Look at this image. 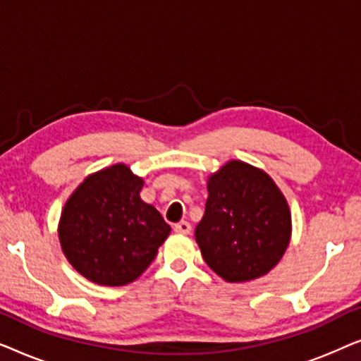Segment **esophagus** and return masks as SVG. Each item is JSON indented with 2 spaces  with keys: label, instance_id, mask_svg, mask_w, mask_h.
Listing matches in <instances>:
<instances>
[{
  "label": "esophagus",
  "instance_id": "1",
  "mask_svg": "<svg viewBox=\"0 0 361 361\" xmlns=\"http://www.w3.org/2000/svg\"><path fill=\"white\" fill-rule=\"evenodd\" d=\"M174 230L177 231V233L189 235V233H190V230H192V226H190L189 221L182 220V221H179V224H176V225H174Z\"/></svg>",
  "mask_w": 361,
  "mask_h": 361
}]
</instances>
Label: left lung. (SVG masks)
<instances>
[{
  "label": "left lung",
  "instance_id": "obj_1",
  "mask_svg": "<svg viewBox=\"0 0 361 361\" xmlns=\"http://www.w3.org/2000/svg\"><path fill=\"white\" fill-rule=\"evenodd\" d=\"M289 238L288 202L266 172L230 161L210 177L195 240L220 278L243 283L266 274L283 258Z\"/></svg>",
  "mask_w": 361,
  "mask_h": 361
}]
</instances>
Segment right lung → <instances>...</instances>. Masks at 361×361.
I'll return each mask as SVG.
<instances>
[{
  "label": "right lung",
  "mask_w": 361,
  "mask_h": 361,
  "mask_svg": "<svg viewBox=\"0 0 361 361\" xmlns=\"http://www.w3.org/2000/svg\"><path fill=\"white\" fill-rule=\"evenodd\" d=\"M141 177L116 164L88 176L63 207L59 225L63 255L92 283H133L169 235L159 212L141 200Z\"/></svg>",
  "instance_id": "obj_1"
}]
</instances>
